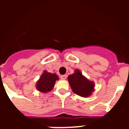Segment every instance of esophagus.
I'll return each instance as SVG.
<instances>
[{"label":"esophagus","mask_w":129,"mask_h":129,"mask_svg":"<svg viewBox=\"0 0 129 129\" xmlns=\"http://www.w3.org/2000/svg\"><path fill=\"white\" fill-rule=\"evenodd\" d=\"M67 77V75H62V76H61V79H63V80H64V79H66Z\"/></svg>","instance_id":"esophagus-1"}]
</instances>
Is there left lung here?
<instances>
[{
	"label": "left lung",
	"instance_id": "8db88e82",
	"mask_svg": "<svg viewBox=\"0 0 129 129\" xmlns=\"http://www.w3.org/2000/svg\"><path fill=\"white\" fill-rule=\"evenodd\" d=\"M68 81L73 92L79 96L87 98L94 91V82L88 80L78 69H76L74 74L68 76Z\"/></svg>",
	"mask_w": 129,
	"mask_h": 129
}]
</instances>
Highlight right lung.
I'll return each instance as SVG.
<instances>
[{
  "instance_id": "1",
  "label": "right lung",
  "mask_w": 129,
  "mask_h": 129,
  "mask_svg": "<svg viewBox=\"0 0 129 129\" xmlns=\"http://www.w3.org/2000/svg\"><path fill=\"white\" fill-rule=\"evenodd\" d=\"M57 80H59L57 75L44 70L36 83V88L38 91L43 93L50 92L53 89Z\"/></svg>"
}]
</instances>
